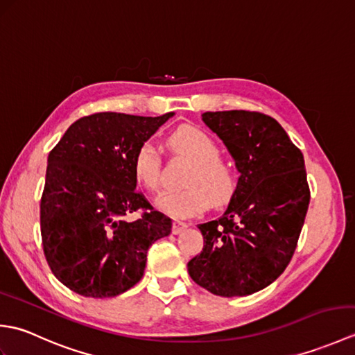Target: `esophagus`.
<instances>
[{"label":"esophagus","mask_w":355,"mask_h":355,"mask_svg":"<svg viewBox=\"0 0 355 355\" xmlns=\"http://www.w3.org/2000/svg\"><path fill=\"white\" fill-rule=\"evenodd\" d=\"M186 227H187V224H186V223L175 220V221L172 223V233H173V235H178V233H182Z\"/></svg>","instance_id":"34e87169"}]
</instances>
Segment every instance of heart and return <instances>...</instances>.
Returning a JSON list of instances; mask_svg holds the SVG:
<instances>
[{"mask_svg":"<svg viewBox=\"0 0 355 355\" xmlns=\"http://www.w3.org/2000/svg\"><path fill=\"white\" fill-rule=\"evenodd\" d=\"M166 146L172 154L193 162L184 178L186 189L166 192L158 198V206L175 218L201 214L212 206L227 201L236 186L233 166L220 155V146L214 137L195 126H182L171 132ZM135 182L149 192L162 189V155L150 141H143L132 155Z\"/></svg>","mask_w":355,"mask_h":355,"instance_id":"1","label":"heart"}]
</instances>
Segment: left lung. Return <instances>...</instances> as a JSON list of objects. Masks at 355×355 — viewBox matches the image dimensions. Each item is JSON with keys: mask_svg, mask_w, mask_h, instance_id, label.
Masks as SVG:
<instances>
[{"mask_svg": "<svg viewBox=\"0 0 355 355\" xmlns=\"http://www.w3.org/2000/svg\"><path fill=\"white\" fill-rule=\"evenodd\" d=\"M202 120L241 175L224 214L198 225L205 245L187 271L216 296H248L276 281L296 250L310 205L304 155L262 112H205Z\"/></svg>", "mask_w": 355, "mask_h": 355, "instance_id": "8db88e82", "label": "left lung"}]
</instances>
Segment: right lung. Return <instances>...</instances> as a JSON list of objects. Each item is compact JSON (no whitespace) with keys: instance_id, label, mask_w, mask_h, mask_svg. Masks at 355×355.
I'll return each instance as SVG.
<instances>
[{"instance_id":"add662e5","label":"right lung","mask_w":355,"mask_h":355,"mask_svg":"<svg viewBox=\"0 0 355 355\" xmlns=\"http://www.w3.org/2000/svg\"><path fill=\"white\" fill-rule=\"evenodd\" d=\"M173 112L141 117L94 112L76 120L50 150L41 197V236L49 267L85 297H114L137 284L169 216L135 191L132 155ZM137 211L139 218L127 216Z\"/></svg>"}]
</instances>
